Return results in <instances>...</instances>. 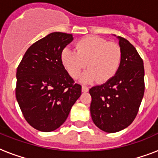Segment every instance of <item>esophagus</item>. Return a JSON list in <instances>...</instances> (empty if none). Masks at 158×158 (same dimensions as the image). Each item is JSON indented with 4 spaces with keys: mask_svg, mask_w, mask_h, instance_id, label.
Returning a JSON list of instances; mask_svg holds the SVG:
<instances>
[{
    "mask_svg": "<svg viewBox=\"0 0 158 158\" xmlns=\"http://www.w3.org/2000/svg\"><path fill=\"white\" fill-rule=\"evenodd\" d=\"M89 87H86V86H82V92H84V93H86V92H89Z\"/></svg>",
    "mask_w": 158,
    "mask_h": 158,
    "instance_id": "1",
    "label": "esophagus"
}]
</instances>
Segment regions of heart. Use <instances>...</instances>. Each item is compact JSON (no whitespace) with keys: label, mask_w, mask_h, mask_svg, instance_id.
<instances>
[{"label":"heart","mask_w":158,"mask_h":158,"mask_svg":"<svg viewBox=\"0 0 158 158\" xmlns=\"http://www.w3.org/2000/svg\"><path fill=\"white\" fill-rule=\"evenodd\" d=\"M75 48L76 51L65 48L60 54L62 65L72 78H78L86 65L89 69L81 76L84 83L98 80L103 84L117 74L122 60L121 49L117 43L89 36L78 41Z\"/></svg>","instance_id":"b5f03b06"}]
</instances>
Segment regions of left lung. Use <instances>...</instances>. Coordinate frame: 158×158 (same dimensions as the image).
<instances>
[{
  "label": "left lung",
  "mask_w": 158,
  "mask_h": 158,
  "mask_svg": "<svg viewBox=\"0 0 158 158\" xmlns=\"http://www.w3.org/2000/svg\"><path fill=\"white\" fill-rule=\"evenodd\" d=\"M117 38L122 52L117 74L110 81L89 89L93 121L106 133L120 131L134 121L144 94L142 58L129 41Z\"/></svg>",
  "instance_id": "8db88e82"
}]
</instances>
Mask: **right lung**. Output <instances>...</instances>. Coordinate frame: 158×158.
Wrapping results in <instances>:
<instances>
[{"label": "right lung", "mask_w": 158, "mask_h": 158, "mask_svg": "<svg viewBox=\"0 0 158 158\" xmlns=\"http://www.w3.org/2000/svg\"><path fill=\"white\" fill-rule=\"evenodd\" d=\"M73 39L69 33L48 34L28 48L17 68L16 99L27 122L39 131L58 129L81 95V85L60 61L62 50Z\"/></svg>", "instance_id": "right-lung-1"}]
</instances>
